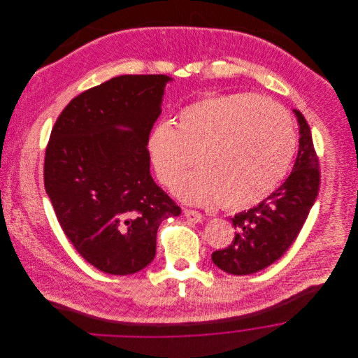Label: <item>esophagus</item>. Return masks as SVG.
Returning a JSON list of instances; mask_svg holds the SVG:
<instances>
[{"instance_id":"esophagus-1","label":"esophagus","mask_w":358,"mask_h":358,"mask_svg":"<svg viewBox=\"0 0 358 358\" xmlns=\"http://www.w3.org/2000/svg\"><path fill=\"white\" fill-rule=\"evenodd\" d=\"M185 216L192 223H199L203 220V215L199 210H193V209H185Z\"/></svg>"}]
</instances>
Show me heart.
Returning <instances> with one entry per match:
<instances>
[{
	"instance_id": "obj_1",
	"label": "heart",
	"mask_w": 358,
	"mask_h": 358,
	"mask_svg": "<svg viewBox=\"0 0 358 358\" xmlns=\"http://www.w3.org/2000/svg\"><path fill=\"white\" fill-rule=\"evenodd\" d=\"M298 136L291 114L252 94L209 95L185 106L175 118L155 124L146 138L154 171L189 204L222 203L243 209L264 200L285 176Z\"/></svg>"
}]
</instances>
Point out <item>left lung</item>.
<instances>
[{
  "instance_id": "8db88e82",
  "label": "left lung",
  "mask_w": 358,
  "mask_h": 358,
  "mask_svg": "<svg viewBox=\"0 0 358 358\" xmlns=\"http://www.w3.org/2000/svg\"><path fill=\"white\" fill-rule=\"evenodd\" d=\"M299 152L287 180L262 203L231 217L234 241L215 251L212 262L234 275L254 274L287 252L302 230L320 189L318 157L310 127L299 110Z\"/></svg>"
}]
</instances>
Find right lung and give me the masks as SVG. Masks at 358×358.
Wrapping results in <instances>:
<instances>
[{
  "mask_svg": "<svg viewBox=\"0 0 358 358\" xmlns=\"http://www.w3.org/2000/svg\"><path fill=\"white\" fill-rule=\"evenodd\" d=\"M169 81L164 74L114 77L76 96L52 128L47 194L77 252L103 273L145 268L158 226L180 215L155 185L146 150Z\"/></svg>",
  "mask_w": 358,
  "mask_h": 358,
  "instance_id": "1",
  "label": "right lung"
}]
</instances>
